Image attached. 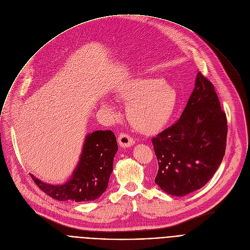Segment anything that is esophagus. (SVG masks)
Listing matches in <instances>:
<instances>
[{
    "label": "esophagus",
    "mask_w": 250,
    "mask_h": 250,
    "mask_svg": "<svg viewBox=\"0 0 250 250\" xmlns=\"http://www.w3.org/2000/svg\"><path fill=\"white\" fill-rule=\"evenodd\" d=\"M118 142H119V146L123 148L125 147H130L134 145V140L131 136H129L126 133H121L119 138H118Z\"/></svg>",
    "instance_id": "obj_1"
}]
</instances>
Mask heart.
<instances>
[{
  "instance_id": "1",
  "label": "heart",
  "mask_w": 250,
  "mask_h": 250,
  "mask_svg": "<svg viewBox=\"0 0 250 250\" xmlns=\"http://www.w3.org/2000/svg\"><path fill=\"white\" fill-rule=\"evenodd\" d=\"M117 96L126 103V117L139 132L153 134L163 129L173 118L178 104L176 90L159 77H142L122 85ZM104 108L113 111L109 101Z\"/></svg>"
}]
</instances>
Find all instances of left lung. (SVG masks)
Returning <instances> with one entry per match:
<instances>
[{
  "instance_id": "1",
  "label": "left lung",
  "mask_w": 250,
  "mask_h": 250,
  "mask_svg": "<svg viewBox=\"0 0 250 250\" xmlns=\"http://www.w3.org/2000/svg\"><path fill=\"white\" fill-rule=\"evenodd\" d=\"M227 134L215 87L199 72L179 121L151 140L158 161L155 183L177 197L204 187L223 161Z\"/></svg>"
}]
</instances>
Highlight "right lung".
<instances>
[{
    "instance_id": "right-lung-1",
    "label": "right lung",
    "mask_w": 250,
    "mask_h": 250,
    "mask_svg": "<svg viewBox=\"0 0 250 250\" xmlns=\"http://www.w3.org/2000/svg\"><path fill=\"white\" fill-rule=\"evenodd\" d=\"M118 151L112 130H96L86 135L80 160L70 179L61 185H51L30 174L44 193L58 201L88 202L98 199L108 187Z\"/></svg>"
}]
</instances>
